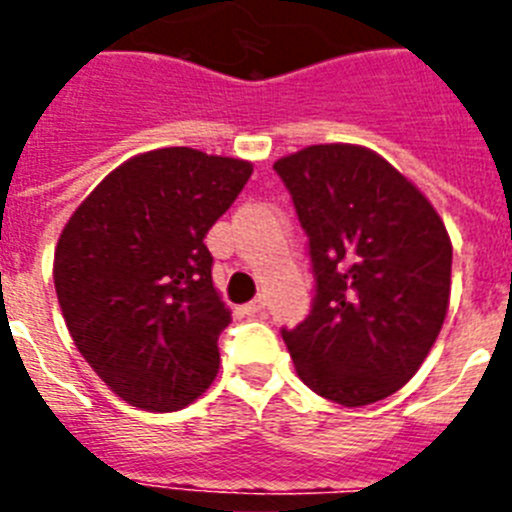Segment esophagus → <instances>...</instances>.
Segmentation results:
<instances>
[{
	"label": "esophagus",
	"instance_id": "esophagus-1",
	"mask_svg": "<svg viewBox=\"0 0 512 512\" xmlns=\"http://www.w3.org/2000/svg\"><path fill=\"white\" fill-rule=\"evenodd\" d=\"M264 307H266V300L259 295L256 300H251L246 307H243V312H246V315H261V312H264Z\"/></svg>",
	"mask_w": 512,
	"mask_h": 512
}]
</instances>
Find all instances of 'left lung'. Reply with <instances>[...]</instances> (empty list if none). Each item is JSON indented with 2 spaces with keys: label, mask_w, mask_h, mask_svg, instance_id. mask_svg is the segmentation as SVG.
Segmentation results:
<instances>
[{
  "label": "left lung",
  "mask_w": 512,
  "mask_h": 512,
  "mask_svg": "<svg viewBox=\"0 0 512 512\" xmlns=\"http://www.w3.org/2000/svg\"><path fill=\"white\" fill-rule=\"evenodd\" d=\"M274 171L310 238L315 300L282 330L297 377L346 408L395 395L431 354L451 295V238L423 192L372 148L307 146Z\"/></svg>",
  "instance_id": "left-lung-1"
}]
</instances>
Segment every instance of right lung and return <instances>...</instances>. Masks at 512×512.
<instances>
[{"label":"right lung","instance_id":"right-lung-1","mask_svg":"<svg viewBox=\"0 0 512 512\" xmlns=\"http://www.w3.org/2000/svg\"><path fill=\"white\" fill-rule=\"evenodd\" d=\"M253 164L174 146L104 176L58 238L53 282L79 354L117 397L171 413L220 366L230 310L212 284L207 230Z\"/></svg>","mask_w":512,"mask_h":512}]
</instances>
